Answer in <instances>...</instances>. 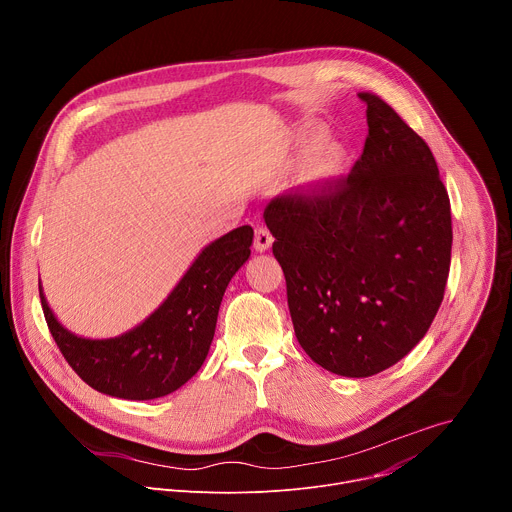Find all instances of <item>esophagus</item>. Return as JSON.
<instances>
[{
    "mask_svg": "<svg viewBox=\"0 0 512 512\" xmlns=\"http://www.w3.org/2000/svg\"><path fill=\"white\" fill-rule=\"evenodd\" d=\"M271 245H273V235L269 233V229L265 225H257L255 227V241H253L255 251L263 253V251L271 249Z\"/></svg>",
    "mask_w": 512,
    "mask_h": 512,
    "instance_id": "34e87169",
    "label": "esophagus"
}]
</instances>
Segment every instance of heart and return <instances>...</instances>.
<instances>
[{"mask_svg":"<svg viewBox=\"0 0 512 512\" xmlns=\"http://www.w3.org/2000/svg\"><path fill=\"white\" fill-rule=\"evenodd\" d=\"M340 168V154L336 148H332V145H324V148H320L312 160H310V166H308V172H310V178L312 180H328L332 176H336Z\"/></svg>","mask_w":512,"mask_h":512,"instance_id":"obj_1","label":"heart"}]
</instances>
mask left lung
<instances>
[{
	"label": "left lung",
	"mask_w": 512,
	"mask_h": 512,
	"mask_svg": "<svg viewBox=\"0 0 512 512\" xmlns=\"http://www.w3.org/2000/svg\"><path fill=\"white\" fill-rule=\"evenodd\" d=\"M348 176L273 198L275 237L298 342L322 369L371 377L425 336L444 300L452 212L429 145L379 95Z\"/></svg>",
	"instance_id": "1"
}]
</instances>
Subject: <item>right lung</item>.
Here are the masks:
<instances>
[{
	"mask_svg": "<svg viewBox=\"0 0 512 512\" xmlns=\"http://www.w3.org/2000/svg\"><path fill=\"white\" fill-rule=\"evenodd\" d=\"M253 229L239 227L216 239L190 265L166 302L133 330L105 340L68 332L40 302L62 356L99 393L148 401L174 393L192 379L214 338L218 308L231 277L251 255Z\"/></svg>",
	"mask_w": 512,
	"mask_h": 512,
	"instance_id": "right-lung-1",
	"label": "right lung"
}]
</instances>
